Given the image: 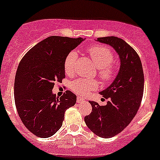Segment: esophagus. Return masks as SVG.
<instances>
[{
	"mask_svg": "<svg viewBox=\"0 0 160 160\" xmlns=\"http://www.w3.org/2000/svg\"><path fill=\"white\" fill-rule=\"evenodd\" d=\"M76 101H77L78 103L80 102H84V99L83 98H81V97H77V99H76Z\"/></svg>",
	"mask_w": 160,
	"mask_h": 160,
	"instance_id": "obj_1",
	"label": "esophagus"
}]
</instances>
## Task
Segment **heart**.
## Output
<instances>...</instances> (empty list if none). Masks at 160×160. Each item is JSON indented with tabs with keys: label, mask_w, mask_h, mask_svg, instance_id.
Here are the masks:
<instances>
[{
	"label": "heart",
	"mask_w": 160,
	"mask_h": 160,
	"mask_svg": "<svg viewBox=\"0 0 160 160\" xmlns=\"http://www.w3.org/2000/svg\"><path fill=\"white\" fill-rule=\"evenodd\" d=\"M93 63L98 68V74L102 81L111 82L115 75V71L111 63L113 61L114 55L111 49L105 45H93L88 49ZM78 54L76 51H72L66 57L64 62L65 72L68 75H73L76 68ZM98 84L95 80L80 78L74 80L71 84V88L74 92L79 95H87L89 92L96 89Z\"/></svg>",
	"instance_id": "obj_1"
}]
</instances>
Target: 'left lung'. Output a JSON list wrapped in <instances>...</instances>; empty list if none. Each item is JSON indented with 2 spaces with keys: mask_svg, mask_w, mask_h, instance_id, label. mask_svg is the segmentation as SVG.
Listing matches in <instances>:
<instances>
[{
  "mask_svg": "<svg viewBox=\"0 0 160 160\" xmlns=\"http://www.w3.org/2000/svg\"><path fill=\"white\" fill-rule=\"evenodd\" d=\"M96 41L112 47L120 64L113 82L100 92L108 99L107 105L99 106L90 101L92 112L84 117V122L97 136L109 138L123 131L136 115L143 96L144 73L138 54L123 40L106 37Z\"/></svg>",
  "mask_w": 160,
  "mask_h": 160,
  "instance_id": "left-lung-1",
  "label": "left lung"
}]
</instances>
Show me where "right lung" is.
Listing matches in <instances>:
<instances>
[{
	"label": "right lung",
	"instance_id": "1",
	"mask_svg": "<svg viewBox=\"0 0 160 160\" xmlns=\"http://www.w3.org/2000/svg\"><path fill=\"white\" fill-rule=\"evenodd\" d=\"M84 40L52 36L32 48L18 64L15 106L25 127L36 136H53L62 125L67 109L76 104V96L71 91L58 98L52 89L65 78L66 57Z\"/></svg>",
	"mask_w": 160,
	"mask_h": 160
}]
</instances>
